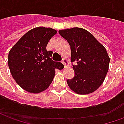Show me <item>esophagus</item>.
<instances>
[{"label": "esophagus", "instance_id": "34e87169", "mask_svg": "<svg viewBox=\"0 0 124 124\" xmlns=\"http://www.w3.org/2000/svg\"><path fill=\"white\" fill-rule=\"evenodd\" d=\"M62 64L64 65L65 66H66L68 64V62L67 60L66 59V58H63L62 60Z\"/></svg>", "mask_w": 124, "mask_h": 124}]
</instances>
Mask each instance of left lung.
Wrapping results in <instances>:
<instances>
[{
	"label": "left lung",
	"mask_w": 124,
	"mask_h": 124,
	"mask_svg": "<svg viewBox=\"0 0 124 124\" xmlns=\"http://www.w3.org/2000/svg\"><path fill=\"white\" fill-rule=\"evenodd\" d=\"M71 49L74 76L68 79L70 89L78 94L93 92L103 83L108 71L109 58L106 48L91 33L81 28L58 31Z\"/></svg>",
	"instance_id": "left-lung-1"
}]
</instances>
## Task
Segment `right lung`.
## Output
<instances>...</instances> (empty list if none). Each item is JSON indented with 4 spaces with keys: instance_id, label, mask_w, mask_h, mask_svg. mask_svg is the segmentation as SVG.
<instances>
[{
    "instance_id": "right-lung-1",
    "label": "right lung",
    "mask_w": 124,
    "mask_h": 124,
    "mask_svg": "<svg viewBox=\"0 0 124 124\" xmlns=\"http://www.w3.org/2000/svg\"><path fill=\"white\" fill-rule=\"evenodd\" d=\"M57 33L45 27L33 28L26 33L10 50L8 67L19 86L31 93H39L48 88L55 75V69L64 65L51 58L52 51L46 46Z\"/></svg>"
}]
</instances>
